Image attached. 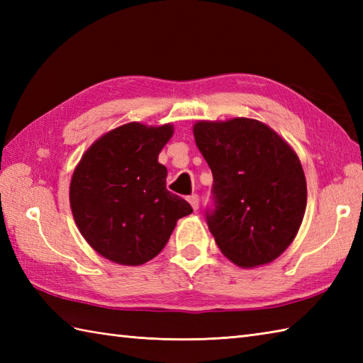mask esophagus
Segmentation results:
<instances>
[{
    "mask_svg": "<svg viewBox=\"0 0 363 363\" xmlns=\"http://www.w3.org/2000/svg\"><path fill=\"white\" fill-rule=\"evenodd\" d=\"M187 201L190 203V206H191V207H194V211H196V209H198V204H199L198 195H190V196L187 198Z\"/></svg>",
    "mask_w": 363,
    "mask_h": 363,
    "instance_id": "esophagus-1",
    "label": "esophagus"
}]
</instances>
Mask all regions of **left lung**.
<instances>
[{
  "instance_id": "left-lung-1",
  "label": "left lung",
  "mask_w": 363,
  "mask_h": 363,
  "mask_svg": "<svg viewBox=\"0 0 363 363\" xmlns=\"http://www.w3.org/2000/svg\"><path fill=\"white\" fill-rule=\"evenodd\" d=\"M194 137L213 174L207 225L220 251L242 268L267 265L295 240L307 184L295 150L254 118L199 120Z\"/></svg>"
}]
</instances>
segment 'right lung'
Masks as SVG:
<instances>
[{
  "mask_svg": "<svg viewBox=\"0 0 363 363\" xmlns=\"http://www.w3.org/2000/svg\"><path fill=\"white\" fill-rule=\"evenodd\" d=\"M172 123L133 121L89 146L70 182L73 218L86 242L107 260L137 267L164 250L176 223L194 212L165 189L159 152L173 137Z\"/></svg>",
  "mask_w": 363,
  "mask_h": 363,
  "instance_id": "1",
  "label": "right lung"
}]
</instances>
